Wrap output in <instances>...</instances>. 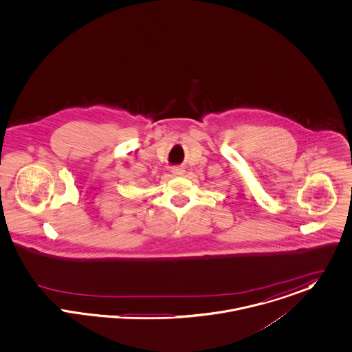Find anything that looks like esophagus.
Returning a JSON list of instances; mask_svg holds the SVG:
<instances>
[{"mask_svg":"<svg viewBox=\"0 0 352 352\" xmlns=\"http://www.w3.org/2000/svg\"><path fill=\"white\" fill-rule=\"evenodd\" d=\"M171 173H173V175H175V177H182V175L185 174V170H184L182 167H174V168L171 170Z\"/></svg>","mask_w":352,"mask_h":352,"instance_id":"obj_1","label":"esophagus"}]
</instances>
